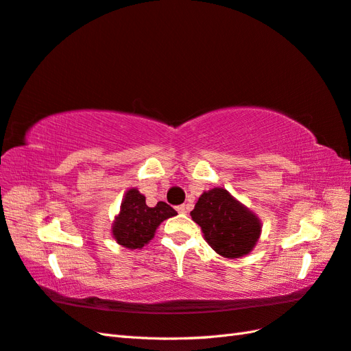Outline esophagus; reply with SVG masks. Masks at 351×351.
Returning <instances> with one entry per match:
<instances>
[{"instance_id": "esophagus-1", "label": "esophagus", "mask_w": 351, "mask_h": 351, "mask_svg": "<svg viewBox=\"0 0 351 351\" xmlns=\"http://www.w3.org/2000/svg\"><path fill=\"white\" fill-rule=\"evenodd\" d=\"M186 209H189V208H186V205H181V206H178V208H176V210H178L179 214H185V213H186Z\"/></svg>"}]
</instances>
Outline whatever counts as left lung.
I'll return each mask as SVG.
<instances>
[{
	"instance_id": "left-lung-1",
	"label": "left lung",
	"mask_w": 351,
	"mask_h": 351,
	"mask_svg": "<svg viewBox=\"0 0 351 351\" xmlns=\"http://www.w3.org/2000/svg\"><path fill=\"white\" fill-rule=\"evenodd\" d=\"M190 215L210 248L226 258L250 254L262 234L256 213L221 186L203 191Z\"/></svg>"
}]
</instances>
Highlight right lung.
<instances>
[{
	"instance_id": "obj_1",
	"label": "right lung",
	"mask_w": 351,
	"mask_h": 351,
	"mask_svg": "<svg viewBox=\"0 0 351 351\" xmlns=\"http://www.w3.org/2000/svg\"><path fill=\"white\" fill-rule=\"evenodd\" d=\"M178 215L176 210L165 202L156 206L146 205L145 195L137 189H130L121 202L119 213L112 223V236L121 247L141 250L156 234L165 219Z\"/></svg>"
}]
</instances>
